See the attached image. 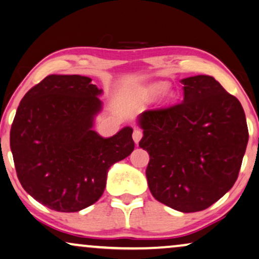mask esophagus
<instances>
[{"label":"esophagus","mask_w":259,"mask_h":259,"mask_svg":"<svg viewBox=\"0 0 259 259\" xmlns=\"http://www.w3.org/2000/svg\"><path fill=\"white\" fill-rule=\"evenodd\" d=\"M142 136H143V134H142V132H141V130H139V129L134 130V133H133V139H134V141H135L136 144L140 142V140L142 139Z\"/></svg>","instance_id":"obj_1"}]
</instances>
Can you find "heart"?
<instances>
[{"instance_id": "heart-1", "label": "heart", "mask_w": 259, "mask_h": 259, "mask_svg": "<svg viewBox=\"0 0 259 259\" xmlns=\"http://www.w3.org/2000/svg\"><path fill=\"white\" fill-rule=\"evenodd\" d=\"M164 89H165L164 82H154V84L148 85L147 88L143 89V96L147 99H154V98H156ZM170 99H171V95L169 94V92H165V94L163 95V101L168 102V101H170Z\"/></svg>"}]
</instances>
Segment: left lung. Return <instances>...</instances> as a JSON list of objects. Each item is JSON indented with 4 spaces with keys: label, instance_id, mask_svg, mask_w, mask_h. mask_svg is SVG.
<instances>
[{
    "label": "left lung",
    "instance_id": "8db88e82",
    "mask_svg": "<svg viewBox=\"0 0 259 259\" xmlns=\"http://www.w3.org/2000/svg\"><path fill=\"white\" fill-rule=\"evenodd\" d=\"M184 101L141 113L140 147L150 160L146 177L157 201L179 212L206 209L232 188L249 132L240 102L213 77L181 80Z\"/></svg>",
    "mask_w": 259,
    "mask_h": 259
}]
</instances>
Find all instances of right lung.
<instances>
[{
	"label": "right lung",
	"mask_w": 259,
	"mask_h": 259,
	"mask_svg": "<svg viewBox=\"0 0 259 259\" xmlns=\"http://www.w3.org/2000/svg\"><path fill=\"white\" fill-rule=\"evenodd\" d=\"M82 75H47L20 102L10 149L17 178L36 201L78 212L101 198L112 164L133 153V127L102 137L94 130L103 90Z\"/></svg>",
	"instance_id": "right-lung-1"
}]
</instances>
